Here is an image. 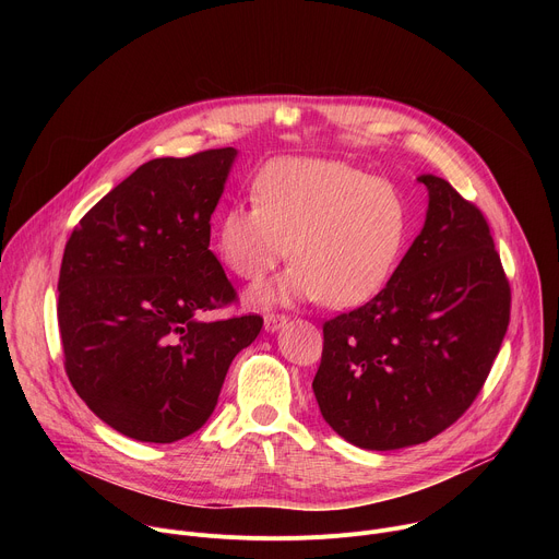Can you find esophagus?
<instances>
[{
	"label": "esophagus",
	"mask_w": 559,
	"mask_h": 559,
	"mask_svg": "<svg viewBox=\"0 0 559 559\" xmlns=\"http://www.w3.org/2000/svg\"><path fill=\"white\" fill-rule=\"evenodd\" d=\"M285 323H287V316L285 313H276V311L265 313V330L267 332H278Z\"/></svg>",
	"instance_id": "obj_1"
}]
</instances>
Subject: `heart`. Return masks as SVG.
<instances>
[{
	"label": "heart",
	"instance_id": "obj_1",
	"mask_svg": "<svg viewBox=\"0 0 559 559\" xmlns=\"http://www.w3.org/2000/svg\"><path fill=\"white\" fill-rule=\"evenodd\" d=\"M214 236L218 259L243 281H261L292 257L294 267L259 285L254 302L343 309L386 287L407 248L409 210L391 183L345 162L285 156L259 173L254 201L221 212Z\"/></svg>",
	"mask_w": 559,
	"mask_h": 559
}]
</instances>
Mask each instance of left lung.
I'll use <instances>...</instances> for the list:
<instances>
[{"label": "left lung", "instance_id": "obj_1", "mask_svg": "<svg viewBox=\"0 0 559 559\" xmlns=\"http://www.w3.org/2000/svg\"><path fill=\"white\" fill-rule=\"evenodd\" d=\"M423 231L369 302L323 325L311 382L328 425L360 449L427 442L480 393L511 318V285L480 207L423 175Z\"/></svg>", "mask_w": 559, "mask_h": 559}]
</instances>
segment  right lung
<instances>
[{"label":"right lung","mask_w":559,"mask_h":559,"mask_svg":"<svg viewBox=\"0 0 559 559\" xmlns=\"http://www.w3.org/2000/svg\"><path fill=\"white\" fill-rule=\"evenodd\" d=\"M234 147L152 158L79 221L59 270L63 367L119 433L175 442L212 416L259 313L203 321L238 300L210 250V218Z\"/></svg>","instance_id":"1"}]
</instances>
